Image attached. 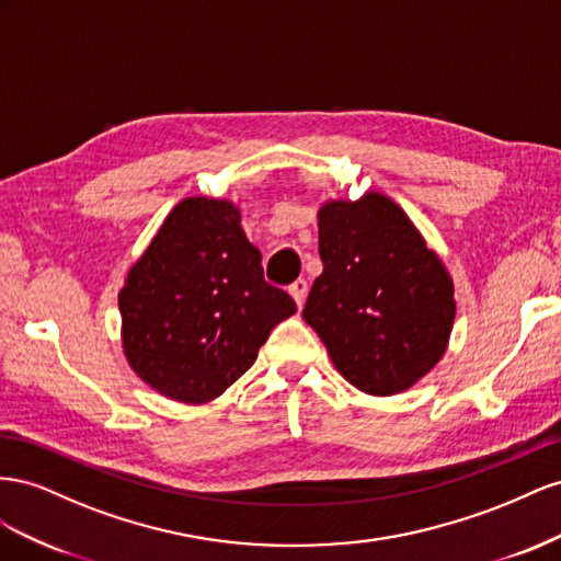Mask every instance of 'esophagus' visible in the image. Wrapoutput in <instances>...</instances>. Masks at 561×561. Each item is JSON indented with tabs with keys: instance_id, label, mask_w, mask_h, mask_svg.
<instances>
[{
	"instance_id": "1",
	"label": "esophagus",
	"mask_w": 561,
	"mask_h": 561,
	"mask_svg": "<svg viewBox=\"0 0 561 561\" xmlns=\"http://www.w3.org/2000/svg\"><path fill=\"white\" fill-rule=\"evenodd\" d=\"M289 294L294 296L296 306L300 308L302 302H306V296H308V282H306V279H296V282L289 286Z\"/></svg>"
}]
</instances>
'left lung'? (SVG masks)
I'll list each match as a JSON object with an SVG mask.
<instances>
[{
  "label": "left lung",
  "instance_id": "1",
  "mask_svg": "<svg viewBox=\"0 0 561 561\" xmlns=\"http://www.w3.org/2000/svg\"><path fill=\"white\" fill-rule=\"evenodd\" d=\"M319 255L302 319L366 394L409 390L449 345L456 300L439 255L380 192L319 209Z\"/></svg>",
  "mask_w": 561,
  "mask_h": 561
}]
</instances>
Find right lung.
<instances>
[{"instance_id": "right-lung-1", "label": "right lung", "mask_w": 561, "mask_h": 561, "mask_svg": "<svg viewBox=\"0 0 561 561\" xmlns=\"http://www.w3.org/2000/svg\"><path fill=\"white\" fill-rule=\"evenodd\" d=\"M239 222L228 199L179 202L119 291L126 359L175 402L226 392L296 312L294 298L265 282L261 251Z\"/></svg>"}]
</instances>
